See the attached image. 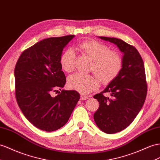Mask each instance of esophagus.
I'll return each instance as SVG.
<instances>
[{
    "label": "esophagus",
    "mask_w": 160,
    "mask_h": 160,
    "mask_svg": "<svg viewBox=\"0 0 160 160\" xmlns=\"http://www.w3.org/2000/svg\"><path fill=\"white\" fill-rule=\"evenodd\" d=\"M88 96H85V95H81L80 96V100L83 101V100H87L88 99Z\"/></svg>",
    "instance_id": "obj_1"
}]
</instances>
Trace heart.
Masks as SVG:
<instances>
[{
	"instance_id": "obj_1",
	"label": "heart",
	"mask_w": 160,
	"mask_h": 160,
	"mask_svg": "<svg viewBox=\"0 0 160 160\" xmlns=\"http://www.w3.org/2000/svg\"><path fill=\"white\" fill-rule=\"evenodd\" d=\"M78 48L82 54L92 59L91 70L102 84L111 82L119 74L122 68V59L116 51L99 41L89 40L80 43ZM75 53L72 49L65 51L60 57L59 63L63 71L71 72L74 69ZM68 87L82 94H88L99 87V81L92 75L76 73L68 79Z\"/></svg>"
}]
</instances>
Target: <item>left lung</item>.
Here are the masks:
<instances>
[{
	"instance_id": "left-lung-1",
	"label": "left lung",
	"mask_w": 160,
	"mask_h": 160,
	"mask_svg": "<svg viewBox=\"0 0 160 160\" xmlns=\"http://www.w3.org/2000/svg\"><path fill=\"white\" fill-rule=\"evenodd\" d=\"M109 41L123 53L122 68L118 76L93 97L99 103L94 120L101 130L113 134L127 128L140 112L145 103L147 87L142 57L137 48L121 39L99 36ZM109 92L111 99L103 95Z\"/></svg>"
}]
</instances>
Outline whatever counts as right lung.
Returning a JSON list of instances; mask_svg holds the SVG:
<instances>
[{
  "instance_id": "right-lung-1",
  "label": "right lung",
  "mask_w": 160,
  "mask_h": 160,
  "mask_svg": "<svg viewBox=\"0 0 160 160\" xmlns=\"http://www.w3.org/2000/svg\"><path fill=\"white\" fill-rule=\"evenodd\" d=\"M74 35L44 39L24 51L16 63L15 97L27 120L47 132L68 122L80 99L76 91L61 90L66 82L59 63L63 48ZM62 91L55 97L52 92Z\"/></svg>"
}]
</instances>
